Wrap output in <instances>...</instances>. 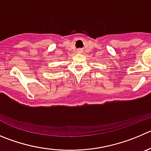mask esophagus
<instances>
[{
    "label": "esophagus",
    "mask_w": 151,
    "mask_h": 151,
    "mask_svg": "<svg viewBox=\"0 0 151 151\" xmlns=\"http://www.w3.org/2000/svg\"><path fill=\"white\" fill-rule=\"evenodd\" d=\"M77 52H81V49H78V50H77Z\"/></svg>",
    "instance_id": "34e87169"
}]
</instances>
